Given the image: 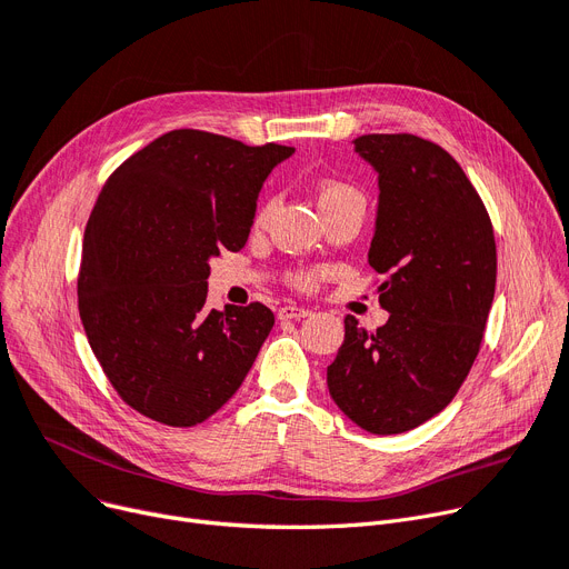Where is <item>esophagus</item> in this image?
I'll return each instance as SVG.
<instances>
[{
  "instance_id": "34e87169",
  "label": "esophagus",
  "mask_w": 569,
  "mask_h": 569,
  "mask_svg": "<svg viewBox=\"0 0 569 569\" xmlns=\"http://www.w3.org/2000/svg\"><path fill=\"white\" fill-rule=\"evenodd\" d=\"M311 316V309H305V307H297V305H286L279 309V318L281 320H300V318H307Z\"/></svg>"
}]
</instances>
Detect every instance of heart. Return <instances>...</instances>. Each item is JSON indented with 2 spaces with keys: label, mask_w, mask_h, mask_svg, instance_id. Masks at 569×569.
Segmentation results:
<instances>
[{
  "label": "heart",
  "mask_w": 569,
  "mask_h": 569,
  "mask_svg": "<svg viewBox=\"0 0 569 569\" xmlns=\"http://www.w3.org/2000/svg\"><path fill=\"white\" fill-rule=\"evenodd\" d=\"M355 196H360V191L357 189H352L350 184H343V182H337V179H327V182H322L320 187H318V204L320 207H325V204H330V202H337V200H343V198H355ZM362 198V196H360ZM316 274L313 272H305V274H300L295 279V283L297 286H302V288H311L313 283H316Z\"/></svg>",
  "instance_id": "heart-1"
}]
</instances>
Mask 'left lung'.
Here are the masks:
<instances>
[{
	"label": "left lung",
	"mask_w": 569,
	"mask_h": 569,
	"mask_svg": "<svg viewBox=\"0 0 569 569\" xmlns=\"http://www.w3.org/2000/svg\"><path fill=\"white\" fill-rule=\"evenodd\" d=\"M355 152L378 174L369 264L390 318L376 332L346 316L327 367L341 412L376 436L425 425L455 399L485 337L496 292V239L485 202L442 147L369 133Z\"/></svg>",
	"instance_id": "1"
}]
</instances>
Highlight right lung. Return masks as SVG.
<instances>
[{
	"instance_id": "1",
	"label": "right lung",
	"mask_w": 569,
	"mask_h": 569,
	"mask_svg": "<svg viewBox=\"0 0 569 569\" xmlns=\"http://www.w3.org/2000/svg\"><path fill=\"white\" fill-rule=\"evenodd\" d=\"M295 149L177 129L119 166L89 214L84 332L133 410L168 427L212 417L274 327L264 305L207 309L209 260L249 239L267 174Z\"/></svg>"
}]
</instances>
